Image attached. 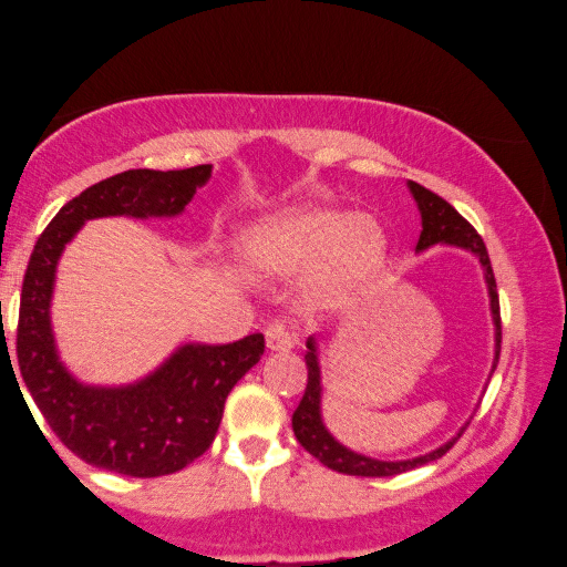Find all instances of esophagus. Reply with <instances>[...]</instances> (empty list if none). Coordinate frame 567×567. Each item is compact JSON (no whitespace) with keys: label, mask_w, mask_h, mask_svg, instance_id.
<instances>
[{"label":"esophagus","mask_w":567,"mask_h":567,"mask_svg":"<svg viewBox=\"0 0 567 567\" xmlns=\"http://www.w3.org/2000/svg\"><path fill=\"white\" fill-rule=\"evenodd\" d=\"M296 344V337L286 329V323L274 321L266 327V347L271 351H289Z\"/></svg>","instance_id":"1"}]
</instances>
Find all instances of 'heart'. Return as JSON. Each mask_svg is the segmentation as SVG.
<instances>
[{
    "label": "heart",
    "instance_id": "heart-1",
    "mask_svg": "<svg viewBox=\"0 0 567 567\" xmlns=\"http://www.w3.org/2000/svg\"><path fill=\"white\" fill-rule=\"evenodd\" d=\"M386 256V234L377 218L303 203L256 218L240 230L238 258L256 276L313 271L311 293L344 301L371 281Z\"/></svg>",
    "mask_w": 567,
    "mask_h": 567
}]
</instances>
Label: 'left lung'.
I'll use <instances>...</instances> for the list:
<instances>
[{"instance_id": "obj_1", "label": "left lung", "mask_w": 567, "mask_h": 567, "mask_svg": "<svg viewBox=\"0 0 567 567\" xmlns=\"http://www.w3.org/2000/svg\"><path fill=\"white\" fill-rule=\"evenodd\" d=\"M406 188H410V193L414 196L416 208H420V216H422V234H420V240H416V254H422V250L437 246V244L454 246V248L470 250V254L480 261L482 271H485V284H487V293H489V313H493V323H495V361H493V371H495L497 359H499V341H503V327H499L497 284H495L493 266H489L487 248H485V244H482V238L477 236V230L472 228L470 223L462 218L447 200L440 198L437 193L426 190L424 185L414 183V181L406 183ZM306 349H309L306 351L309 382H306V392L301 396L299 406H296L291 424H293V434H296V440H299L301 447L309 454H313V457H317L321 465H327L329 470L344 472V475H357V477H392V475H399V472L422 467V465H426V462L440 460L442 454L460 440V434L465 432V426L470 424L467 422L465 426H462V430L454 434L450 442H444L442 447L420 454V457H412V460H396V462L374 460V457H367V454L349 450L337 437H333V434L327 430V424H323V416H321L323 386H321L317 339L309 337V341H306Z\"/></svg>"}]
</instances>
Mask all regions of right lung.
Masks as SVG:
<instances>
[{"label": "right lung", "mask_w": 567, "mask_h": 567, "mask_svg": "<svg viewBox=\"0 0 567 567\" xmlns=\"http://www.w3.org/2000/svg\"><path fill=\"white\" fill-rule=\"evenodd\" d=\"M210 171L213 165L117 173L64 203L37 238L22 284L17 361L44 422L64 447L92 467L130 477H161L190 465L216 437L230 389L264 354V333L218 347L183 344L133 384L95 386L70 374L54 344V276L64 246L78 230L92 218L107 216H181L200 185L208 183Z\"/></svg>", "instance_id": "1"}]
</instances>
